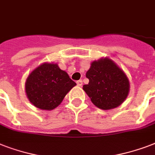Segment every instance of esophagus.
<instances>
[{"mask_svg":"<svg viewBox=\"0 0 155 155\" xmlns=\"http://www.w3.org/2000/svg\"><path fill=\"white\" fill-rule=\"evenodd\" d=\"M76 83H77V85H78V86H79V87H81V86H82V85H83V81H82V80H78V81Z\"/></svg>","mask_w":155,"mask_h":155,"instance_id":"34e87169","label":"esophagus"}]
</instances>
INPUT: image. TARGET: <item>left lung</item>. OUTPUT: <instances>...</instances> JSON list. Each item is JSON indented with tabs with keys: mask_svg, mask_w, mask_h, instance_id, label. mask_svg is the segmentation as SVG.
I'll return each mask as SVG.
<instances>
[{
	"mask_svg": "<svg viewBox=\"0 0 155 155\" xmlns=\"http://www.w3.org/2000/svg\"><path fill=\"white\" fill-rule=\"evenodd\" d=\"M88 84L83 86L93 104L104 110L117 108L124 102L130 91L125 72L110 58H101L91 63L86 73Z\"/></svg>",
	"mask_w": 155,
	"mask_h": 155,
	"instance_id": "left-lung-1",
	"label": "left lung"
}]
</instances>
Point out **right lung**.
Listing matches in <instances>:
<instances>
[{
    "label": "right lung",
    "mask_w": 155,
    "mask_h": 155,
    "mask_svg": "<svg viewBox=\"0 0 155 155\" xmlns=\"http://www.w3.org/2000/svg\"><path fill=\"white\" fill-rule=\"evenodd\" d=\"M75 84L56 63H42L30 73L25 81L28 99L37 108L52 110L63 101Z\"/></svg>",
    "instance_id": "right-lung-1"
}]
</instances>
